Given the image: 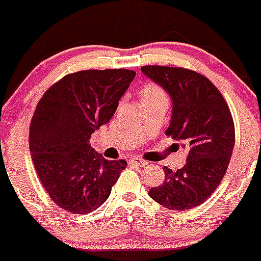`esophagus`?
Wrapping results in <instances>:
<instances>
[{"label": "esophagus", "mask_w": 261, "mask_h": 261, "mask_svg": "<svg viewBox=\"0 0 261 261\" xmlns=\"http://www.w3.org/2000/svg\"><path fill=\"white\" fill-rule=\"evenodd\" d=\"M129 164L136 167H145L147 166V162L146 160L141 159V158H132V159H129Z\"/></svg>", "instance_id": "1"}]
</instances>
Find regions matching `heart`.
I'll list each match as a JSON object with an SVG mask.
<instances>
[{
	"instance_id": "heart-1",
	"label": "heart",
	"mask_w": 261,
	"mask_h": 261,
	"mask_svg": "<svg viewBox=\"0 0 261 261\" xmlns=\"http://www.w3.org/2000/svg\"><path fill=\"white\" fill-rule=\"evenodd\" d=\"M140 98L142 106L147 103H158V102L167 103V94L164 89L154 83H147L141 88Z\"/></svg>"
}]
</instances>
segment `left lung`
I'll use <instances>...</instances> for the list:
<instances>
[{"label": "left lung", "instance_id": "1", "mask_svg": "<svg viewBox=\"0 0 261 261\" xmlns=\"http://www.w3.org/2000/svg\"><path fill=\"white\" fill-rule=\"evenodd\" d=\"M141 71L171 95L166 135L188 151L185 166L176 172L164 167L166 180L149 195L166 208H194L208 199L228 169L236 142L230 110L219 89L195 71L167 66H143Z\"/></svg>", "mask_w": 261, "mask_h": 261}]
</instances>
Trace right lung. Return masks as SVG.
<instances>
[{
    "label": "right lung",
    "instance_id": "1",
    "mask_svg": "<svg viewBox=\"0 0 261 261\" xmlns=\"http://www.w3.org/2000/svg\"><path fill=\"white\" fill-rule=\"evenodd\" d=\"M132 70H87L66 75L38 101L30 125V151L37 176L56 204L85 215L101 207L125 169L90 147L135 79Z\"/></svg>",
    "mask_w": 261,
    "mask_h": 261
}]
</instances>
